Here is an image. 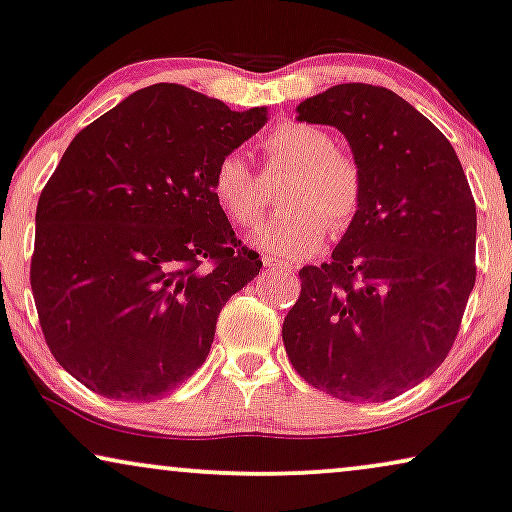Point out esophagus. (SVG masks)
<instances>
[{"label":"esophagus","instance_id":"obj_1","mask_svg":"<svg viewBox=\"0 0 512 512\" xmlns=\"http://www.w3.org/2000/svg\"><path fill=\"white\" fill-rule=\"evenodd\" d=\"M262 262H264V267H269V269H290L288 262H281V260H276V257H269V255H264Z\"/></svg>","mask_w":512,"mask_h":512}]
</instances>
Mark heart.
Wrapping results in <instances>:
<instances>
[{"instance_id":"1","label":"heart","mask_w":512,"mask_h":512,"mask_svg":"<svg viewBox=\"0 0 512 512\" xmlns=\"http://www.w3.org/2000/svg\"><path fill=\"white\" fill-rule=\"evenodd\" d=\"M269 177L290 172L281 189V205L257 231L264 252L286 260L312 257L326 241L328 224L342 234L364 205L366 181L359 160L335 146L326 129L309 122H278L264 139ZM210 193L222 215L238 229H252L267 210L264 181L252 172L243 153L229 151L212 172Z\"/></svg>"}]
</instances>
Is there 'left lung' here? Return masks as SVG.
Returning <instances> with one entry per match:
<instances>
[{"label":"left lung","instance_id":"obj_1","mask_svg":"<svg viewBox=\"0 0 512 512\" xmlns=\"http://www.w3.org/2000/svg\"><path fill=\"white\" fill-rule=\"evenodd\" d=\"M297 120L345 134L366 193L333 260L300 269L283 345L316 390L392 399L454 345L475 288V198L449 139L390 89L335 84L302 101Z\"/></svg>","mask_w":512,"mask_h":512}]
</instances>
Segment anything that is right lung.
Wrapping results in <instances>:
<instances>
[{"label":"right lung","mask_w":512,"mask_h":512,"mask_svg":"<svg viewBox=\"0 0 512 512\" xmlns=\"http://www.w3.org/2000/svg\"><path fill=\"white\" fill-rule=\"evenodd\" d=\"M264 122L267 108L153 84L70 141L37 203L30 286L51 354L84 387L151 401L208 359L226 300L262 267L212 172Z\"/></svg>","instance_id":"add662e5"}]
</instances>
